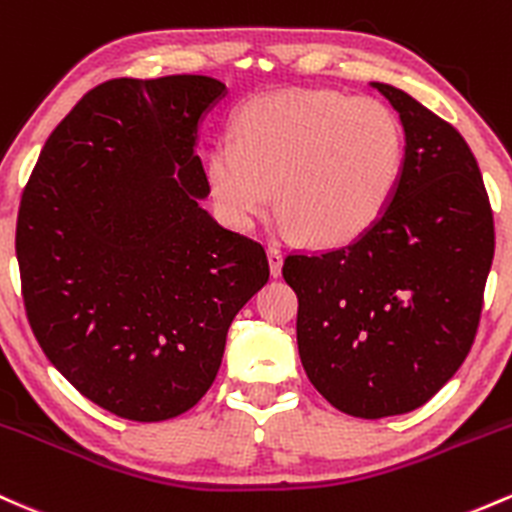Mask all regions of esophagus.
Here are the masks:
<instances>
[{
	"instance_id": "1",
	"label": "esophagus",
	"mask_w": 512,
	"mask_h": 512,
	"mask_svg": "<svg viewBox=\"0 0 512 512\" xmlns=\"http://www.w3.org/2000/svg\"><path fill=\"white\" fill-rule=\"evenodd\" d=\"M267 260H269V272H272V277H279V274H282L284 255L277 245L267 247Z\"/></svg>"
}]
</instances>
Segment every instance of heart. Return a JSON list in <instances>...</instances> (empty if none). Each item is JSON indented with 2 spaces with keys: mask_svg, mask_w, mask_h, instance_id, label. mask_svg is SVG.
<instances>
[{
  "mask_svg": "<svg viewBox=\"0 0 512 512\" xmlns=\"http://www.w3.org/2000/svg\"><path fill=\"white\" fill-rule=\"evenodd\" d=\"M403 128L386 104L333 89H284L240 109L235 138L206 155V177L235 226L279 204L316 245H345L389 209L403 174Z\"/></svg>",
  "mask_w": 512,
  "mask_h": 512,
  "instance_id": "obj_1",
  "label": "heart"
}]
</instances>
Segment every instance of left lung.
<instances>
[{
    "mask_svg": "<svg viewBox=\"0 0 512 512\" xmlns=\"http://www.w3.org/2000/svg\"><path fill=\"white\" fill-rule=\"evenodd\" d=\"M406 131L389 209L355 243L289 255L301 364L320 396L355 418L428 403L474 345L491 272L493 211L476 157L411 94L372 82Z\"/></svg>",
    "mask_w": 512,
    "mask_h": 512,
    "instance_id": "obj_1",
    "label": "left lung"
}]
</instances>
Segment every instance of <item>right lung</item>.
Wrapping results in <instances>:
<instances>
[{"label":"right lung","instance_id":"add662e5","mask_svg":"<svg viewBox=\"0 0 512 512\" xmlns=\"http://www.w3.org/2000/svg\"><path fill=\"white\" fill-rule=\"evenodd\" d=\"M226 84L109 80L58 123L16 221L28 323L55 369L138 423L211 389L235 313L269 279L265 247L223 228L194 153Z\"/></svg>","mask_w":512,"mask_h":512}]
</instances>
